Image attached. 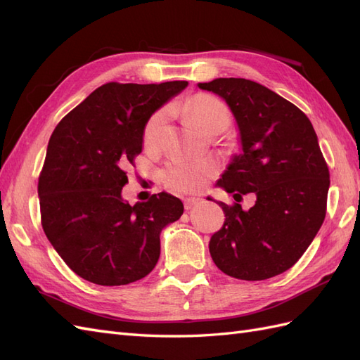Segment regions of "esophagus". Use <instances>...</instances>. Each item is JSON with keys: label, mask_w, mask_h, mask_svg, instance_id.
I'll return each instance as SVG.
<instances>
[{"label": "esophagus", "mask_w": 360, "mask_h": 360, "mask_svg": "<svg viewBox=\"0 0 360 360\" xmlns=\"http://www.w3.org/2000/svg\"><path fill=\"white\" fill-rule=\"evenodd\" d=\"M198 202H200V198H186V200H184V209L191 210V209H193V207L197 205Z\"/></svg>", "instance_id": "esophagus-1"}]
</instances>
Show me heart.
<instances>
[{
    "instance_id": "b5f03b06",
    "label": "heart",
    "mask_w": 360,
    "mask_h": 360,
    "mask_svg": "<svg viewBox=\"0 0 360 360\" xmlns=\"http://www.w3.org/2000/svg\"><path fill=\"white\" fill-rule=\"evenodd\" d=\"M183 110L191 122L202 132H209L214 127L224 130L230 126L231 114L226 105L210 94H197L183 103ZM168 110L159 108L148 117L143 130L144 146L156 148L163 138L168 124ZM214 171V163L207 159H180L169 160L162 168V180L165 186L176 192H193L207 181Z\"/></svg>"
}]
</instances>
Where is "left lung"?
<instances>
[{
    "label": "left lung",
    "mask_w": 360,
    "mask_h": 360,
    "mask_svg": "<svg viewBox=\"0 0 360 360\" xmlns=\"http://www.w3.org/2000/svg\"><path fill=\"white\" fill-rule=\"evenodd\" d=\"M224 97L240 129L243 155L217 181L234 204L219 202L225 222L209 245L224 274L245 281L274 278L297 263L328 209L329 168L309 118L267 86L243 78L198 84ZM254 191L248 212L238 201Z\"/></svg>",
    "instance_id": "1"
}]
</instances>
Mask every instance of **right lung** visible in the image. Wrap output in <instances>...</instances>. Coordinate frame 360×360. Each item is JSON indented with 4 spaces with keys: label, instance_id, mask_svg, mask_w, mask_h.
<instances>
[{
    "label": "right lung",
    "instance_id": "1",
    "mask_svg": "<svg viewBox=\"0 0 360 360\" xmlns=\"http://www.w3.org/2000/svg\"><path fill=\"white\" fill-rule=\"evenodd\" d=\"M186 85L108 82L53 129L37 186L41 226L85 281L115 287L147 276L160 255L162 228L183 214L171 193L130 205L122 189L148 117Z\"/></svg>",
    "mask_w": 360,
    "mask_h": 360
}]
</instances>
